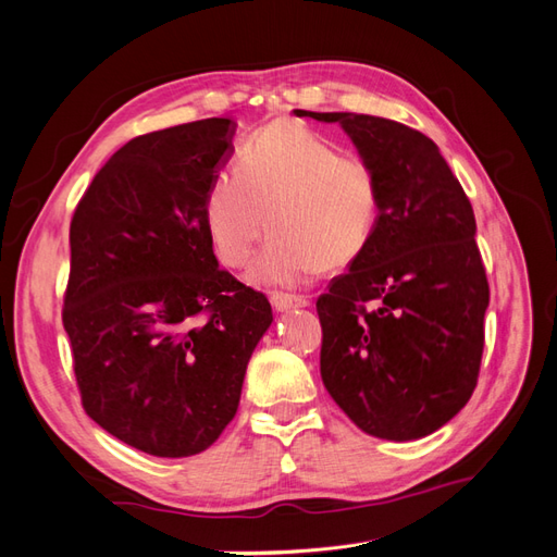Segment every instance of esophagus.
<instances>
[{
  "label": "esophagus",
  "instance_id": "obj_1",
  "mask_svg": "<svg viewBox=\"0 0 557 557\" xmlns=\"http://www.w3.org/2000/svg\"><path fill=\"white\" fill-rule=\"evenodd\" d=\"M272 307L276 311H290V309H305L309 307V299L301 295H283V293H274L272 295Z\"/></svg>",
  "mask_w": 557,
  "mask_h": 557
}]
</instances>
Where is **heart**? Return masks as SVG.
Returning a JSON list of instances; mask_svg holds the SVG:
<instances>
[{
	"label": "heart",
	"mask_w": 557,
	"mask_h": 557,
	"mask_svg": "<svg viewBox=\"0 0 557 557\" xmlns=\"http://www.w3.org/2000/svg\"><path fill=\"white\" fill-rule=\"evenodd\" d=\"M381 190L374 166L297 123H274L239 156V172L215 174L205 223L225 264L244 267L272 225L250 283L297 288L327 264L356 260L376 230Z\"/></svg>",
	"instance_id": "obj_1"
}]
</instances>
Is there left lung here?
Instances as JSON below:
<instances>
[{
	"label": "left lung",
	"mask_w": 557,
	"mask_h": 557,
	"mask_svg": "<svg viewBox=\"0 0 557 557\" xmlns=\"http://www.w3.org/2000/svg\"><path fill=\"white\" fill-rule=\"evenodd\" d=\"M339 123L381 190L376 230L315 301L320 376L362 432L413 442L446 425L476 387L491 290L460 181L423 132L379 115Z\"/></svg>",
	"instance_id": "1"
}]
</instances>
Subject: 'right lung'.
<instances>
[{
    "mask_svg": "<svg viewBox=\"0 0 557 557\" xmlns=\"http://www.w3.org/2000/svg\"><path fill=\"white\" fill-rule=\"evenodd\" d=\"M237 123L207 117L125 144L70 227L62 323L83 409L158 458L207 450L237 413L272 305L218 267L205 197Z\"/></svg>",
    "mask_w": 557,
    "mask_h": 557,
    "instance_id": "right-lung-1",
    "label": "right lung"
}]
</instances>
